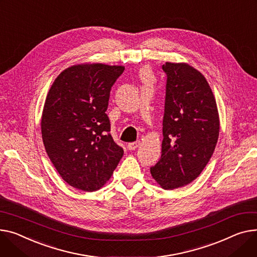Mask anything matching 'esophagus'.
Instances as JSON below:
<instances>
[{"label": "esophagus", "mask_w": 257, "mask_h": 257, "mask_svg": "<svg viewBox=\"0 0 257 257\" xmlns=\"http://www.w3.org/2000/svg\"><path fill=\"white\" fill-rule=\"evenodd\" d=\"M139 146H140V142L129 143V144H128V149H129V150H135L136 148H139Z\"/></svg>", "instance_id": "esophagus-1"}]
</instances>
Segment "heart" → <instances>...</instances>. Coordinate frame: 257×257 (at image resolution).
I'll list each match as a JSON object with an SVG mask.
<instances>
[{
	"mask_svg": "<svg viewBox=\"0 0 257 257\" xmlns=\"http://www.w3.org/2000/svg\"><path fill=\"white\" fill-rule=\"evenodd\" d=\"M149 75H150V74H149V72H148L147 70H144V71H143V76H144L145 78L149 77Z\"/></svg>",
	"mask_w": 257,
	"mask_h": 257,
	"instance_id": "heart-1",
	"label": "heart"
}]
</instances>
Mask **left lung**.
I'll list each match as a JSON object with an SVG mask.
<instances>
[{"label": "left lung", "instance_id": "left-lung-1", "mask_svg": "<svg viewBox=\"0 0 257 257\" xmlns=\"http://www.w3.org/2000/svg\"><path fill=\"white\" fill-rule=\"evenodd\" d=\"M161 158L152 177L165 190L194 181L210 161L219 136L216 100L204 76L186 63L166 62Z\"/></svg>", "mask_w": 257, "mask_h": 257}]
</instances>
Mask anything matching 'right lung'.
<instances>
[{"instance_id":"right-lung-1","label":"right lung","mask_w":257,"mask_h":257,"mask_svg":"<svg viewBox=\"0 0 257 257\" xmlns=\"http://www.w3.org/2000/svg\"><path fill=\"white\" fill-rule=\"evenodd\" d=\"M124 70L105 64L75 65L49 89L41 118L43 144L62 179L76 189H100L123 156L105 111L111 87Z\"/></svg>"}]
</instances>
